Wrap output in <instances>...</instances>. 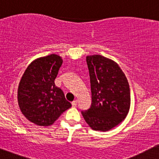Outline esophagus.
<instances>
[{
	"label": "esophagus",
	"mask_w": 159,
	"mask_h": 159,
	"mask_svg": "<svg viewBox=\"0 0 159 159\" xmlns=\"http://www.w3.org/2000/svg\"><path fill=\"white\" fill-rule=\"evenodd\" d=\"M77 103H78L77 100H75V101L72 102V107H76V105H77Z\"/></svg>",
	"instance_id": "1"
}]
</instances>
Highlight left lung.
Returning a JSON list of instances; mask_svg holds the SVG:
<instances>
[{
  "mask_svg": "<svg viewBox=\"0 0 159 159\" xmlns=\"http://www.w3.org/2000/svg\"><path fill=\"white\" fill-rule=\"evenodd\" d=\"M92 103L81 114L96 131L106 132L126 117L130 108L129 82L119 65L99 54L87 57Z\"/></svg>",
  "mask_w": 159,
  "mask_h": 159,
  "instance_id": "obj_1",
  "label": "left lung"
}]
</instances>
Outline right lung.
Listing matches in <instances>:
<instances>
[{
	"instance_id": "right-lung-1",
	"label": "right lung",
	"mask_w": 159,
	"mask_h": 159,
	"mask_svg": "<svg viewBox=\"0 0 159 159\" xmlns=\"http://www.w3.org/2000/svg\"><path fill=\"white\" fill-rule=\"evenodd\" d=\"M63 60L57 54L36 59L27 66L19 82L18 102L29 121L41 125H52L72 106L54 80Z\"/></svg>"
}]
</instances>
